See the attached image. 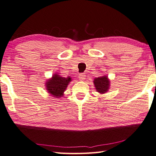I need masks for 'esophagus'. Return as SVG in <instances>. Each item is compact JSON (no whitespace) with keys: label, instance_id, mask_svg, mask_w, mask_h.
I'll return each instance as SVG.
<instances>
[{"label":"esophagus","instance_id":"1","mask_svg":"<svg viewBox=\"0 0 156 156\" xmlns=\"http://www.w3.org/2000/svg\"><path fill=\"white\" fill-rule=\"evenodd\" d=\"M85 79H86V75H85L84 73H80L79 75V79L80 81H83Z\"/></svg>","mask_w":156,"mask_h":156}]
</instances>
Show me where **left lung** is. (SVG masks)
Wrapping results in <instances>:
<instances>
[{
    "label": "left lung",
    "mask_w": 156,
    "mask_h": 156,
    "mask_svg": "<svg viewBox=\"0 0 156 156\" xmlns=\"http://www.w3.org/2000/svg\"><path fill=\"white\" fill-rule=\"evenodd\" d=\"M94 83L95 85L97 92L101 94H104L107 92L109 87V81L106 76L94 79Z\"/></svg>",
    "instance_id": "left-lung-1"
}]
</instances>
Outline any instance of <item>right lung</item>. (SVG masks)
Segmentation results:
<instances>
[{
    "label": "right lung",
    "instance_id": "right-lung-1",
    "mask_svg": "<svg viewBox=\"0 0 156 156\" xmlns=\"http://www.w3.org/2000/svg\"><path fill=\"white\" fill-rule=\"evenodd\" d=\"M71 81L70 77H62L57 74L53 75L51 79L46 83L47 90L48 92L55 98H59L63 95L69 82Z\"/></svg>",
    "mask_w": 156,
    "mask_h": 156
}]
</instances>
